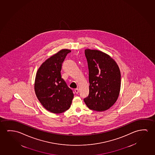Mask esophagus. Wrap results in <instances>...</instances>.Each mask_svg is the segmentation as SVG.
I'll use <instances>...</instances> for the list:
<instances>
[{
	"instance_id": "obj_1",
	"label": "esophagus",
	"mask_w": 155,
	"mask_h": 155,
	"mask_svg": "<svg viewBox=\"0 0 155 155\" xmlns=\"http://www.w3.org/2000/svg\"><path fill=\"white\" fill-rule=\"evenodd\" d=\"M79 91V89H78V88H76V89L74 90V92H75V93H76V94L78 93Z\"/></svg>"
}]
</instances>
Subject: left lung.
Returning <instances> with one entry per match:
<instances>
[{
    "label": "left lung",
    "mask_w": 155,
    "mask_h": 155,
    "mask_svg": "<svg viewBox=\"0 0 155 155\" xmlns=\"http://www.w3.org/2000/svg\"><path fill=\"white\" fill-rule=\"evenodd\" d=\"M89 71V94L84 99L91 110H108L117 101L121 85V74L117 63L109 55L94 49H86Z\"/></svg>",
    "instance_id": "8db88e82"
}]
</instances>
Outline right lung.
<instances>
[{"instance_id":"add662e5","label":"right lung","mask_w":155,"mask_h":155,"mask_svg":"<svg viewBox=\"0 0 155 155\" xmlns=\"http://www.w3.org/2000/svg\"><path fill=\"white\" fill-rule=\"evenodd\" d=\"M69 49L60 51L41 65L36 74L35 91L42 106L50 112L60 114L69 109L74 98L72 90L61 78L62 64Z\"/></svg>"}]
</instances>
